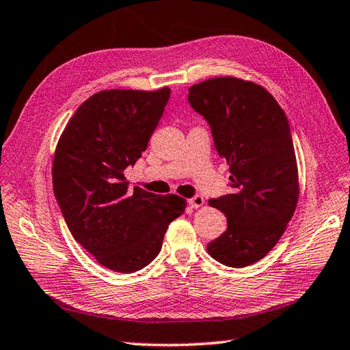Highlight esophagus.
<instances>
[{
  "label": "esophagus",
  "mask_w": 350,
  "mask_h": 350,
  "mask_svg": "<svg viewBox=\"0 0 350 350\" xmlns=\"http://www.w3.org/2000/svg\"><path fill=\"white\" fill-rule=\"evenodd\" d=\"M189 205L191 206V208H199V206L204 205V198L202 196H195L189 199Z\"/></svg>",
  "instance_id": "34e87169"
}]
</instances>
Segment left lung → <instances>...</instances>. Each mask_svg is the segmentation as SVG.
I'll list each match as a JSON object with an SVG mask.
<instances>
[{"label":"left lung","mask_w":350,"mask_h":350,"mask_svg":"<svg viewBox=\"0 0 350 350\" xmlns=\"http://www.w3.org/2000/svg\"><path fill=\"white\" fill-rule=\"evenodd\" d=\"M189 103L208 120L216 151L231 172V193L208 201L225 213L228 228L206 251L225 266H251L272 251L297 205L287 118L262 85L237 77L193 84Z\"/></svg>","instance_id":"8db88e82"}]
</instances>
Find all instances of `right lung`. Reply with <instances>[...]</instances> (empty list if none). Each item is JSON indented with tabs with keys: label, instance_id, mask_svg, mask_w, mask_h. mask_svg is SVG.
<instances>
[{
	"label": "right lung",
	"instance_id": "right-lung-1",
	"mask_svg": "<svg viewBox=\"0 0 350 350\" xmlns=\"http://www.w3.org/2000/svg\"><path fill=\"white\" fill-rule=\"evenodd\" d=\"M169 95V88L96 92L57 142L53 185L63 217L78 243L115 272L148 266L187 205L178 195L128 189L124 175L146 149Z\"/></svg>",
	"mask_w": 350,
	"mask_h": 350
}]
</instances>
